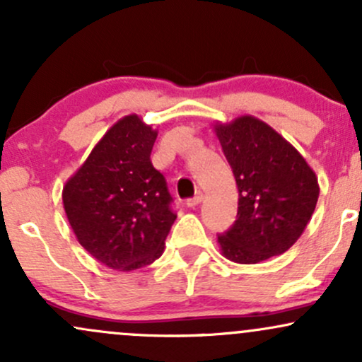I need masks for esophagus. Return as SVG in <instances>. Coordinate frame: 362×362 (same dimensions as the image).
<instances>
[{
  "mask_svg": "<svg viewBox=\"0 0 362 362\" xmlns=\"http://www.w3.org/2000/svg\"><path fill=\"white\" fill-rule=\"evenodd\" d=\"M202 199H204V194L202 192H197L194 195V197H190V199H187L185 201V204H187V207H195V206H199L202 202Z\"/></svg>",
  "mask_w": 362,
  "mask_h": 362,
  "instance_id": "34e87169",
  "label": "esophagus"
}]
</instances>
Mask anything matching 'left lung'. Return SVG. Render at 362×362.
<instances>
[{
	"label": "left lung",
	"instance_id": "1",
	"mask_svg": "<svg viewBox=\"0 0 362 362\" xmlns=\"http://www.w3.org/2000/svg\"><path fill=\"white\" fill-rule=\"evenodd\" d=\"M216 136L238 187L236 221L218 235L223 255L259 264L289 250L318 201V178L271 126L252 115L216 124Z\"/></svg>",
	"mask_w": 362,
	"mask_h": 362
}]
</instances>
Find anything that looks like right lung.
I'll list each match as a JSON object with an SVG mask.
<instances>
[{"label":"right lung","instance_id":"1","mask_svg":"<svg viewBox=\"0 0 362 362\" xmlns=\"http://www.w3.org/2000/svg\"><path fill=\"white\" fill-rule=\"evenodd\" d=\"M156 136L138 115H126L62 189L78 242L114 271L153 264L177 219L167 180L149 158Z\"/></svg>","mask_w":362,"mask_h":362}]
</instances>
